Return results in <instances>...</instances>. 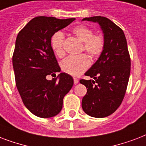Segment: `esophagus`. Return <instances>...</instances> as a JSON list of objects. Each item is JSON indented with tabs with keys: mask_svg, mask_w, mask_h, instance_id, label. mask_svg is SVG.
<instances>
[{
	"mask_svg": "<svg viewBox=\"0 0 146 146\" xmlns=\"http://www.w3.org/2000/svg\"><path fill=\"white\" fill-rule=\"evenodd\" d=\"M79 81H78V79H77L75 78H74V84H77L78 83Z\"/></svg>",
	"mask_w": 146,
	"mask_h": 146,
	"instance_id": "esophagus-1",
	"label": "esophagus"
}]
</instances>
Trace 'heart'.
I'll return each instance as SVG.
<instances>
[{
	"instance_id": "1",
	"label": "heart",
	"mask_w": 146,
	"mask_h": 146,
	"mask_svg": "<svg viewBox=\"0 0 146 146\" xmlns=\"http://www.w3.org/2000/svg\"><path fill=\"white\" fill-rule=\"evenodd\" d=\"M78 39L84 42V48L88 54L97 57L102 52L104 47V40L100 35H93V31L85 26H78L73 29ZM64 40L65 37L62 32L55 33L52 38V46L55 54L62 57L64 55ZM91 62L86 55L69 56L62 63V68L65 72L72 76H79L88 68Z\"/></svg>"
}]
</instances>
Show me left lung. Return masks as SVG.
Instances as JSON below:
<instances>
[{"instance_id":"1","label":"left lung","mask_w":146,"mask_h":146,"mask_svg":"<svg viewBox=\"0 0 146 146\" xmlns=\"http://www.w3.org/2000/svg\"><path fill=\"white\" fill-rule=\"evenodd\" d=\"M82 21L97 23L104 34V47L96 62L85 72L94 80H81L87 88L82 109L95 118H104L116 111L126 93L130 74V58L123 31L108 18L97 16Z\"/></svg>"}]
</instances>
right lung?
Segmentation results:
<instances>
[{
    "instance_id": "obj_1",
    "label": "right lung",
    "mask_w": 146,
    "mask_h": 146,
    "mask_svg": "<svg viewBox=\"0 0 146 146\" xmlns=\"http://www.w3.org/2000/svg\"><path fill=\"white\" fill-rule=\"evenodd\" d=\"M74 20L37 17L18 33L13 55L16 84L25 107L35 116L49 118L59 113L73 86L72 77L65 72L50 81L46 77L61 72L51 38Z\"/></svg>"
}]
</instances>
